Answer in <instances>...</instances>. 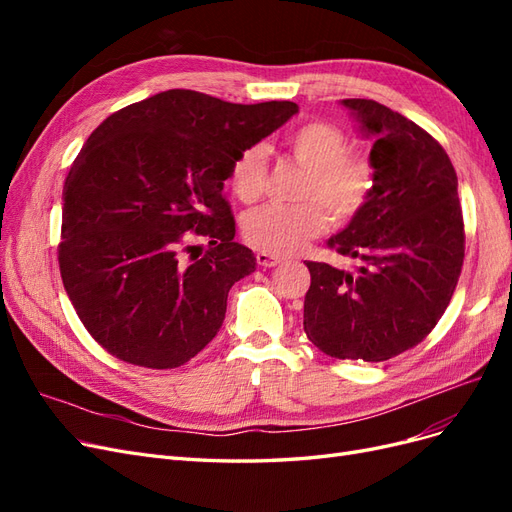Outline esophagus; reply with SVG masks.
Returning <instances> with one entry per match:
<instances>
[{
  "instance_id": "1",
  "label": "esophagus",
  "mask_w": 512,
  "mask_h": 512,
  "mask_svg": "<svg viewBox=\"0 0 512 512\" xmlns=\"http://www.w3.org/2000/svg\"><path fill=\"white\" fill-rule=\"evenodd\" d=\"M256 262H258L260 267H275V265H280L282 258H280V256H275V254L258 252V254H256Z\"/></svg>"
}]
</instances>
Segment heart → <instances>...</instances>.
<instances>
[{"label": "heart", "instance_id": "b5f03b06", "mask_svg": "<svg viewBox=\"0 0 512 512\" xmlns=\"http://www.w3.org/2000/svg\"><path fill=\"white\" fill-rule=\"evenodd\" d=\"M290 158L305 168L297 207L269 205L247 213L241 235L247 245L267 254H294L333 224H348L374 194L376 170L361 151L348 149V136L329 121L312 119L286 134ZM230 190L252 205L265 192L267 156L262 145L245 147L228 170ZM324 210L328 212L323 213Z\"/></svg>", "mask_w": 512, "mask_h": 512}]
</instances>
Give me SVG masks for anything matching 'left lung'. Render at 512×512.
Wrapping results in <instances>:
<instances>
[{"mask_svg": "<svg viewBox=\"0 0 512 512\" xmlns=\"http://www.w3.org/2000/svg\"><path fill=\"white\" fill-rule=\"evenodd\" d=\"M374 138L376 185L365 209L329 245L359 258L356 273L305 262L312 284L303 329L335 359L389 361L436 327L455 292L466 232L457 175L442 145L376 100H342Z\"/></svg>", "mask_w": 512, "mask_h": 512, "instance_id": "1", "label": "left lung"}]
</instances>
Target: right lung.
Instances as JSON below:
<instances>
[{"instance_id": "1", "label": "right lung", "mask_w": 512, "mask_h": 512, "mask_svg": "<svg viewBox=\"0 0 512 512\" xmlns=\"http://www.w3.org/2000/svg\"><path fill=\"white\" fill-rule=\"evenodd\" d=\"M297 111L168 89L91 132L66 177L57 258L76 314L108 354L173 369L218 335L228 290L256 269L235 241L224 181L245 147ZM196 238L208 247L188 257Z\"/></svg>"}]
</instances>
